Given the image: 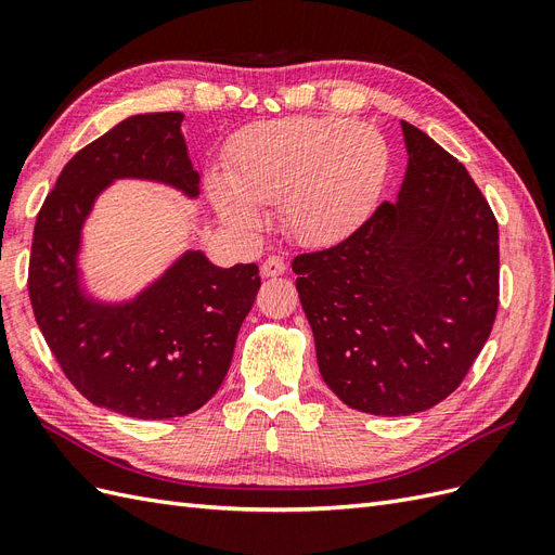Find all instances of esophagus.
<instances>
[{"instance_id": "esophagus-1", "label": "esophagus", "mask_w": 555, "mask_h": 555, "mask_svg": "<svg viewBox=\"0 0 555 555\" xmlns=\"http://www.w3.org/2000/svg\"><path fill=\"white\" fill-rule=\"evenodd\" d=\"M284 271H287V263H284V259L278 257V255L266 257L263 263H261V275H263V278H278V275H282Z\"/></svg>"}]
</instances>
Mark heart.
Listing matches in <instances>:
<instances>
[{"mask_svg":"<svg viewBox=\"0 0 555 555\" xmlns=\"http://www.w3.org/2000/svg\"><path fill=\"white\" fill-rule=\"evenodd\" d=\"M391 173L382 133L347 117L296 115L245 131L206 190L217 215L238 231L261 224V206L280 201V222L304 245H331L377 208Z\"/></svg>","mask_w":555,"mask_h":555,"instance_id":"heart-1","label":"heart"}]
</instances>
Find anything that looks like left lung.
Masks as SVG:
<instances>
[{
	"mask_svg": "<svg viewBox=\"0 0 555 555\" xmlns=\"http://www.w3.org/2000/svg\"><path fill=\"white\" fill-rule=\"evenodd\" d=\"M408 173L338 245L292 261L317 363L345 405L405 416L459 389L500 296L498 222L465 166L402 120Z\"/></svg>",
	"mask_w": 555,
	"mask_h": 555,
	"instance_id": "8db88e82",
	"label": "left lung"
}]
</instances>
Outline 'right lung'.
<instances>
[{"mask_svg": "<svg viewBox=\"0 0 555 555\" xmlns=\"http://www.w3.org/2000/svg\"><path fill=\"white\" fill-rule=\"evenodd\" d=\"M182 117L133 115L82 147L46 196L31 238V310L62 373L94 405L133 418H173L206 405L261 287L257 263L217 268L201 251H184L129 304H96L80 289V229L115 178L198 194Z\"/></svg>", "mask_w": 555, "mask_h": 555, "instance_id": "1", "label": "right lung"}]
</instances>
